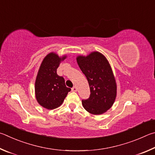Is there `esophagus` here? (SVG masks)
Returning <instances> with one entry per match:
<instances>
[{
    "mask_svg": "<svg viewBox=\"0 0 155 155\" xmlns=\"http://www.w3.org/2000/svg\"><path fill=\"white\" fill-rule=\"evenodd\" d=\"M71 90H72L73 92H77L78 88H77V87H76V86H73V87L71 88Z\"/></svg>",
    "mask_w": 155,
    "mask_h": 155,
    "instance_id": "1",
    "label": "esophagus"
}]
</instances>
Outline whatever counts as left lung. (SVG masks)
<instances>
[{
	"instance_id": "8db88e82",
	"label": "left lung",
	"mask_w": 155,
	"mask_h": 155,
	"mask_svg": "<svg viewBox=\"0 0 155 155\" xmlns=\"http://www.w3.org/2000/svg\"><path fill=\"white\" fill-rule=\"evenodd\" d=\"M76 60L91 90L90 97L82 100L84 108L94 115L104 114L112 107L117 94V85L109 61L97 51L87 56L78 55Z\"/></svg>"
}]
</instances>
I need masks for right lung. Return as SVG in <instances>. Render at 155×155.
I'll list each match as a JSON object with an SVG mask.
<instances>
[{"label": "right lung", "instance_id": "right-lung-1", "mask_svg": "<svg viewBox=\"0 0 155 155\" xmlns=\"http://www.w3.org/2000/svg\"><path fill=\"white\" fill-rule=\"evenodd\" d=\"M66 55L59 56L50 52L43 58L38 71L35 84L36 99L41 106L54 110L61 106L71 91L65 85L64 79L57 74V69Z\"/></svg>", "mask_w": 155, "mask_h": 155}]
</instances>
